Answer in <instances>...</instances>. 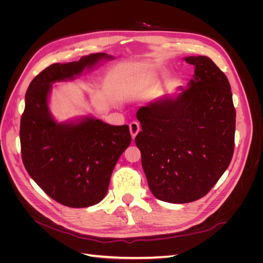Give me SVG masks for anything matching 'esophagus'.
I'll return each mask as SVG.
<instances>
[{
    "mask_svg": "<svg viewBox=\"0 0 263 263\" xmlns=\"http://www.w3.org/2000/svg\"><path fill=\"white\" fill-rule=\"evenodd\" d=\"M129 130H130L132 137H133V138L136 137V135H137V134L139 133V130H140V125H139V123H138V122H132V123L129 124Z\"/></svg>",
    "mask_w": 263,
    "mask_h": 263,
    "instance_id": "1",
    "label": "esophagus"
}]
</instances>
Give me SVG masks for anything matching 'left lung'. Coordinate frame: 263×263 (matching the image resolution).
Listing matches in <instances>:
<instances>
[{
	"label": "left lung",
	"instance_id": "8db88e82",
	"mask_svg": "<svg viewBox=\"0 0 263 263\" xmlns=\"http://www.w3.org/2000/svg\"><path fill=\"white\" fill-rule=\"evenodd\" d=\"M190 87L138 109L135 138L153 194L160 201L190 203L208 194L232 161L236 110L225 73L205 55Z\"/></svg>",
	"mask_w": 263,
	"mask_h": 263
}]
</instances>
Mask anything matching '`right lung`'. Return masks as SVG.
<instances>
[{"label": "right lung", "instance_id": "add662e5", "mask_svg": "<svg viewBox=\"0 0 263 263\" xmlns=\"http://www.w3.org/2000/svg\"><path fill=\"white\" fill-rule=\"evenodd\" d=\"M106 53L53 63L36 76L25 95L21 118V151L28 174L52 200L69 208H87L107 193L118 158L129 146L128 125L112 126L86 117L78 124H57L47 99L51 83L72 79Z\"/></svg>", "mask_w": 263, "mask_h": 263}]
</instances>
